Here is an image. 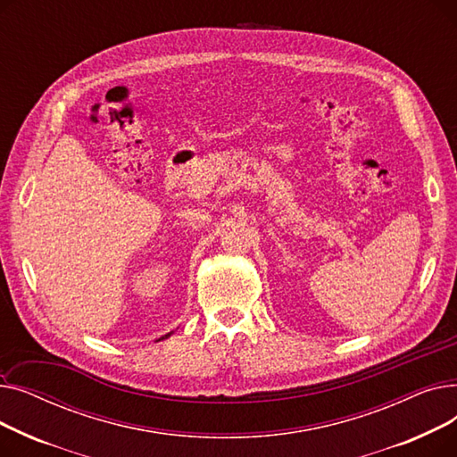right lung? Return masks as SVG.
<instances>
[{"label": "right lung", "instance_id": "1", "mask_svg": "<svg viewBox=\"0 0 457 457\" xmlns=\"http://www.w3.org/2000/svg\"><path fill=\"white\" fill-rule=\"evenodd\" d=\"M170 335H172V331H170V333H166V335H162V337H159V339H157V343H159V341H162V339H168V337H170Z\"/></svg>", "mask_w": 457, "mask_h": 457}]
</instances>
